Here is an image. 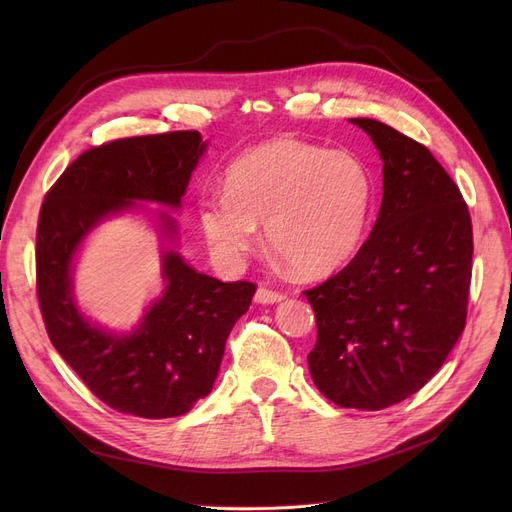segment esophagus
Wrapping results in <instances>:
<instances>
[{
    "label": "esophagus",
    "instance_id": "obj_1",
    "mask_svg": "<svg viewBox=\"0 0 512 512\" xmlns=\"http://www.w3.org/2000/svg\"><path fill=\"white\" fill-rule=\"evenodd\" d=\"M284 301V294L282 292H276V290H270V288H257L255 292V303H261V305H274V303H280Z\"/></svg>",
    "mask_w": 512,
    "mask_h": 512
}]
</instances>
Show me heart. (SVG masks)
<instances>
[{
  "mask_svg": "<svg viewBox=\"0 0 512 512\" xmlns=\"http://www.w3.org/2000/svg\"><path fill=\"white\" fill-rule=\"evenodd\" d=\"M222 193L199 199V224L211 253L238 265L265 224V240L301 278L326 276L363 242L375 186L361 159L278 137L242 153Z\"/></svg>",
  "mask_w": 512,
  "mask_h": 512,
  "instance_id": "1",
  "label": "heart"
}]
</instances>
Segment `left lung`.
Returning a JSON list of instances; mask_svg holds the SVG:
<instances>
[{"label":"left lung","mask_w":512,"mask_h":512,"mask_svg":"<svg viewBox=\"0 0 512 512\" xmlns=\"http://www.w3.org/2000/svg\"><path fill=\"white\" fill-rule=\"evenodd\" d=\"M384 161L369 238L342 272L305 290L317 342L315 386L344 409L380 411L421 390L465 330L473 232L438 159L392 126L351 118Z\"/></svg>","instance_id":"8db88e82"}]
</instances>
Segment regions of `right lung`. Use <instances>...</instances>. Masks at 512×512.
Returning <instances> with one entry per match:
<instances>
[{
	"instance_id": "obj_1",
	"label": "right lung",
	"mask_w": 512,
	"mask_h": 512,
	"mask_svg": "<svg viewBox=\"0 0 512 512\" xmlns=\"http://www.w3.org/2000/svg\"><path fill=\"white\" fill-rule=\"evenodd\" d=\"M207 149L197 130L130 137L85 151L47 193L37 226V294L51 344L89 390L120 413L180 417L205 398L226 340L249 311L253 282H220L166 245L176 220L157 211L164 290L128 332L105 330L78 309L74 261L105 220L143 207L180 209Z\"/></svg>"
}]
</instances>
